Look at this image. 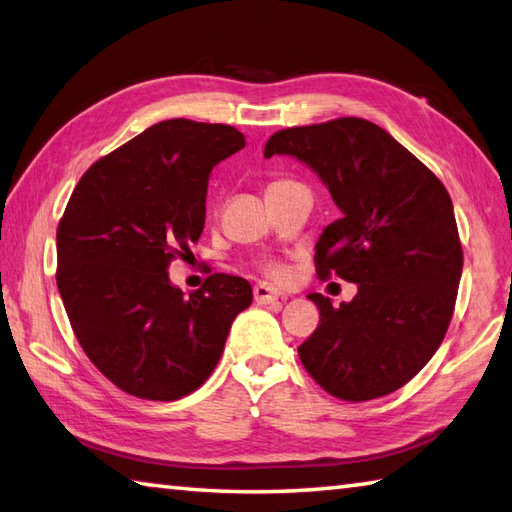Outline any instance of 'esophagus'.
Returning a JSON list of instances; mask_svg holds the SVG:
<instances>
[{"label": "esophagus", "instance_id": "1", "mask_svg": "<svg viewBox=\"0 0 512 512\" xmlns=\"http://www.w3.org/2000/svg\"><path fill=\"white\" fill-rule=\"evenodd\" d=\"M253 295H255V301L262 303V306H268V303H275L279 299H284V295H281L279 290H275L273 286H268V284H257L253 288Z\"/></svg>", "mask_w": 512, "mask_h": 512}]
</instances>
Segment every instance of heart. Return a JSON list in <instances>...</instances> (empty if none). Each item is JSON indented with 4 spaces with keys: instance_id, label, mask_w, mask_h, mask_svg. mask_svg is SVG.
Instances as JSON below:
<instances>
[{
    "instance_id": "obj_1",
    "label": "heart",
    "mask_w": 512,
    "mask_h": 512,
    "mask_svg": "<svg viewBox=\"0 0 512 512\" xmlns=\"http://www.w3.org/2000/svg\"><path fill=\"white\" fill-rule=\"evenodd\" d=\"M277 184H288V180H277L273 184H268V187H277ZM259 270L270 279L275 281H286L288 279V268L284 262H279V259H264V262H259Z\"/></svg>"
}]
</instances>
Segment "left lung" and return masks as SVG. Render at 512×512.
Here are the masks:
<instances>
[{
    "label": "left lung",
    "mask_w": 512,
    "mask_h": 512,
    "mask_svg": "<svg viewBox=\"0 0 512 512\" xmlns=\"http://www.w3.org/2000/svg\"><path fill=\"white\" fill-rule=\"evenodd\" d=\"M275 154L317 171L343 213L317 242L319 279L358 286L339 308L310 295L321 319L299 345L301 363L334 398L387 396L429 363L453 317L464 255L449 191L383 127L356 116L281 129L264 149Z\"/></svg>",
    "instance_id": "left-lung-1"
}]
</instances>
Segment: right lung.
Wrapping results in <instances>:
<instances>
[{
	"instance_id": "add662e5",
	"label": "right lung",
	"mask_w": 512,
	"mask_h": 512,
	"mask_svg": "<svg viewBox=\"0 0 512 512\" xmlns=\"http://www.w3.org/2000/svg\"><path fill=\"white\" fill-rule=\"evenodd\" d=\"M231 125L171 118L83 173L57 228V286L76 341L112 383L171 402L198 389L253 301L242 277L213 273L189 297L167 268L202 235L206 184L242 149Z\"/></svg>"
}]
</instances>
